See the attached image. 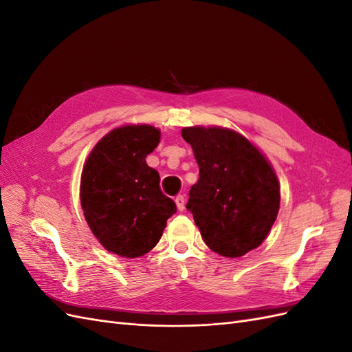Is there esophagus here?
Listing matches in <instances>:
<instances>
[{
  "instance_id": "1",
  "label": "esophagus",
  "mask_w": 352,
  "mask_h": 352,
  "mask_svg": "<svg viewBox=\"0 0 352 352\" xmlns=\"http://www.w3.org/2000/svg\"><path fill=\"white\" fill-rule=\"evenodd\" d=\"M175 202H176V206H177V210L179 211H184V208H185V197L184 195H177Z\"/></svg>"
}]
</instances>
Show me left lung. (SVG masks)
<instances>
[{"label":"left lung","mask_w":352,"mask_h":352,"mask_svg":"<svg viewBox=\"0 0 352 352\" xmlns=\"http://www.w3.org/2000/svg\"><path fill=\"white\" fill-rule=\"evenodd\" d=\"M182 136L199 167L186 208L207 247L229 258L260 247L280 207L279 180L267 158L226 127H184Z\"/></svg>","instance_id":"left-lung-1"}]
</instances>
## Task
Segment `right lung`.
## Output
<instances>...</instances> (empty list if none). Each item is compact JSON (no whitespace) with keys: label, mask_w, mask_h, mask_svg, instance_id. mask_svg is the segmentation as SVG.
<instances>
[{"label":"right lung","mask_w":352,"mask_h":352,"mask_svg":"<svg viewBox=\"0 0 352 352\" xmlns=\"http://www.w3.org/2000/svg\"><path fill=\"white\" fill-rule=\"evenodd\" d=\"M160 129L127 124L105 135L85 162L80 206L102 247L126 258L158 243L176 204L160 189V175L145 158L160 144Z\"/></svg>","instance_id":"obj_1"}]
</instances>
